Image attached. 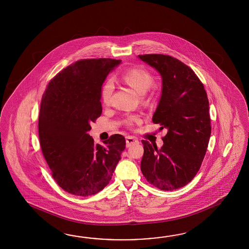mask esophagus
Returning a JSON list of instances; mask_svg holds the SVG:
<instances>
[{
    "mask_svg": "<svg viewBox=\"0 0 249 249\" xmlns=\"http://www.w3.org/2000/svg\"><path fill=\"white\" fill-rule=\"evenodd\" d=\"M125 140H126L127 147H130V146H132L133 144L139 143L137 138L133 137V136H126Z\"/></svg>",
    "mask_w": 249,
    "mask_h": 249,
    "instance_id": "obj_1",
    "label": "esophagus"
}]
</instances>
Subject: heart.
<instances>
[{"instance_id": "heart-1", "label": "heart", "mask_w": 249, "mask_h": 249, "mask_svg": "<svg viewBox=\"0 0 249 249\" xmlns=\"http://www.w3.org/2000/svg\"><path fill=\"white\" fill-rule=\"evenodd\" d=\"M123 80L132 86L141 94H145L154 83V77L148 70L144 69H132L123 74ZM115 85L111 79L107 80L101 89V100L104 104L109 105L111 102L112 95L114 92ZM135 120V117H130L127 123L132 124Z\"/></svg>"}]
</instances>
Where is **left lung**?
<instances>
[{
  "instance_id": "1",
  "label": "left lung",
  "mask_w": 249,
  "mask_h": 249,
  "mask_svg": "<svg viewBox=\"0 0 249 249\" xmlns=\"http://www.w3.org/2000/svg\"><path fill=\"white\" fill-rule=\"evenodd\" d=\"M139 58L162 76V95L152 121L160 124L159 130H167L159 149L142 141L141 169L150 184L174 191L192 180L207 152L212 129L207 91L195 72L177 58L164 54Z\"/></svg>"
}]
</instances>
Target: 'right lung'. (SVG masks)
Returning a JSON list of instances; mask_svg holds the SVG:
<instances>
[{
  "label": "right lung",
  "mask_w": 249,
  "mask_h": 249,
  "mask_svg": "<svg viewBox=\"0 0 249 249\" xmlns=\"http://www.w3.org/2000/svg\"><path fill=\"white\" fill-rule=\"evenodd\" d=\"M120 62L80 59L56 74L42 95L38 121L42 155L53 179L70 194L87 196L102 191L125 148L121 134L100 145L88 133L102 113V84Z\"/></svg>",
  "instance_id": "obj_1"
}]
</instances>
